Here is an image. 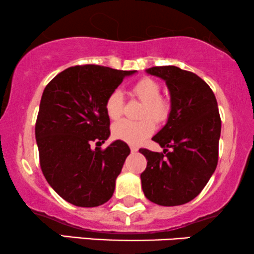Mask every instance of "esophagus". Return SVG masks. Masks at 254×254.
I'll return each instance as SVG.
<instances>
[{
    "label": "esophagus",
    "mask_w": 254,
    "mask_h": 254,
    "mask_svg": "<svg viewBox=\"0 0 254 254\" xmlns=\"http://www.w3.org/2000/svg\"><path fill=\"white\" fill-rule=\"evenodd\" d=\"M130 150H131V152H137L138 147L136 145H130Z\"/></svg>",
    "instance_id": "34e87169"
}]
</instances>
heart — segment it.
<instances>
[{"mask_svg":"<svg viewBox=\"0 0 254 254\" xmlns=\"http://www.w3.org/2000/svg\"><path fill=\"white\" fill-rule=\"evenodd\" d=\"M133 96L143 102L140 117L144 120L132 122L123 120L112 127V134L117 139L124 140L129 144H139L146 139L155 130L152 118L156 122H164L169 117L170 103L160 96V85L155 79L144 77L132 86ZM123 95L120 90H114L105 101V112L111 120H117L123 112Z\"/></svg>","mask_w":254,"mask_h":254,"instance_id":"1","label":"heart"}]
</instances>
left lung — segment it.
Instances as JSON below:
<instances>
[{"mask_svg":"<svg viewBox=\"0 0 254 254\" xmlns=\"http://www.w3.org/2000/svg\"><path fill=\"white\" fill-rule=\"evenodd\" d=\"M146 72L165 81L171 111L152 137L167 155L139 149L147 160L142 189L152 203L177 206L197 197L217 168L221 130L217 99L206 82L178 66H152Z\"/></svg>","mask_w":254,"mask_h":254,"instance_id":"1","label":"left lung"}]
</instances>
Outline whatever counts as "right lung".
<instances>
[{"label":"right lung","mask_w":254,"mask_h":254,"mask_svg":"<svg viewBox=\"0 0 254 254\" xmlns=\"http://www.w3.org/2000/svg\"><path fill=\"white\" fill-rule=\"evenodd\" d=\"M108 66H70L44 89L35 136L40 165L51 188L68 203L95 207L112 197L130 147L115 140L105 150L91 149L110 136L105 101L127 76Z\"/></svg>","instance_id":"1"}]
</instances>
